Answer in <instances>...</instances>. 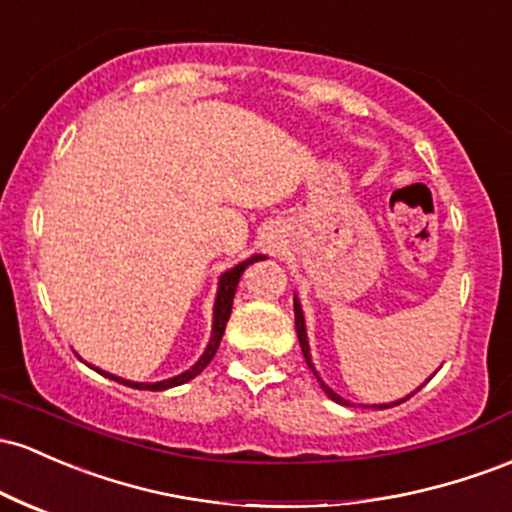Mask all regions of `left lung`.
<instances>
[{
	"instance_id": "obj_1",
	"label": "left lung",
	"mask_w": 512,
	"mask_h": 512,
	"mask_svg": "<svg viewBox=\"0 0 512 512\" xmlns=\"http://www.w3.org/2000/svg\"><path fill=\"white\" fill-rule=\"evenodd\" d=\"M294 316H296V333H299L301 352H303V357H306V364H308V367H311V372L316 374V379H318L320 389L325 391V396H328V398H333L335 403H340V406H352V403L347 401V398H342L340 393H335L333 389H330V386L325 384V381L320 379V374L316 372V364H313V359H311V345H308V335H306V318H303V308H301V301H299V296H296V294H294ZM432 376H435V374H432ZM432 376H430V379H432ZM430 379H428V381H430ZM428 381H425V384H428ZM425 384H420L418 389H415V391H420V389H423ZM415 391H413V393H415ZM413 393H411V396H413ZM411 396H406V398H411ZM406 398H401V401H393V403H372V406H367V403H362V408H391V406H398V403H403V401H406Z\"/></svg>"
}]
</instances>
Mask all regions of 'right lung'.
<instances>
[{
	"mask_svg": "<svg viewBox=\"0 0 512 512\" xmlns=\"http://www.w3.org/2000/svg\"><path fill=\"white\" fill-rule=\"evenodd\" d=\"M257 260H265V255H250V257H247V260L238 262V265H235V267L226 269V272H223L221 277H218L216 301H213V323H211L209 345H206V350L201 352V357L196 359V362L187 369V372H182V374H177V376H170V379H162V381H131V379H123V376L104 372V369H99V367H92V364H87V367H92L94 372L104 374L106 379H114V381H119V384H123V386H131V389H140V391H165V389H172V386H179V384H187V381H192L194 376H199L206 367H209V362L213 359V355H216L218 345H221L223 333H226V323H228V318H230V308H233V296H235V289H238L240 277H243L245 267L252 265V262H257Z\"/></svg>",
	"mask_w": 512,
	"mask_h": 512,
	"instance_id": "right-lung-1",
	"label": "right lung"
}]
</instances>
